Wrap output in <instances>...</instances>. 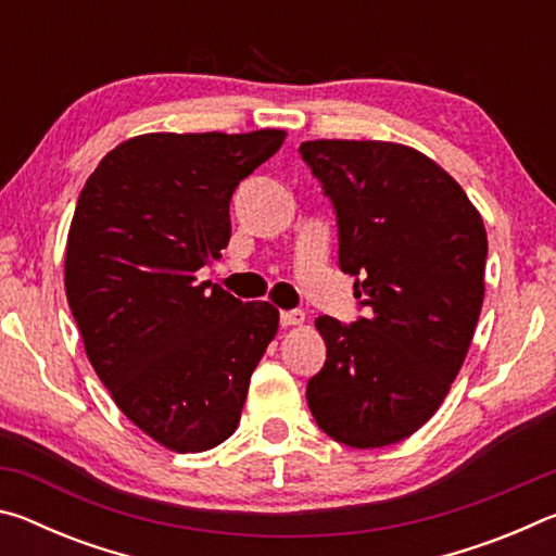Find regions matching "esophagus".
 Wrapping results in <instances>:
<instances>
[{
	"instance_id": "1",
	"label": "esophagus",
	"mask_w": 556,
	"mask_h": 556,
	"mask_svg": "<svg viewBox=\"0 0 556 556\" xmlns=\"http://www.w3.org/2000/svg\"><path fill=\"white\" fill-rule=\"evenodd\" d=\"M304 312H281L279 314V324L285 326V328H289V326H301L304 324Z\"/></svg>"
}]
</instances>
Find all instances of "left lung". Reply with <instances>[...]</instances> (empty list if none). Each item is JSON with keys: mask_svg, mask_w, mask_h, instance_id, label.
Listing matches in <instances>:
<instances>
[{"mask_svg": "<svg viewBox=\"0 0 556 556\" xmlns=\"http://www.w3.org/2000/svg\"><path fill=\"white\" fill-rule=\"evenodd\" d=\"M338 220V265L365 318H316L326 363L306 384L316 425L338 444L380 448L434 417L473 341L488 235L434 159L394 142L299 147Z\"/></svg>", "mask_w": 556, "mask_h": 556, "instance_id": "1", "label": "left lung"}]
</instances>
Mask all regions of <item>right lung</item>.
Wrapping results in <instances>:
<instances>
[{
  "mask_svg": "<svg viewBox=\"0 0 556 556\" xmlns=\"http://www.w3.org/2000/svg\"><path fill=\"white\" fill-rule=\"evenodd\" d=\"M285 137H131L105 154L75 205L65 296L88 361L131 425L176 454L232 437L277 336L269 301L208 290L195 271L228 248L232 191Z\"/></svg>",
  "mask_w": 556,
  "mask_h": 556,
  "instance_id": "right-lung-1",
  "label": "right lung"
}]
</instances>
